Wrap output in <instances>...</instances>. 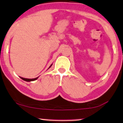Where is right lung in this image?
I'll return each mask as SVG.
<instances>
[{"label":"right lung","instance_id":"right-lung-1","mask_svg":"<svg viewBox=\"0 0 123 123\" xmlns=\"http://www.w3.org/2000/svg\"><path fill=\"white\" fill-rule=\"evenodd\" d=\"M52 66V64L50 66H49V67L48 68V69L49 68L51 67V66ZM22 79H23V80H25V81H26V82H31V81H34V80H37V79L38 78V77H37L36 78H33V79H28V78H22V77H20Z\"/></svg>","mask_w":123,"mask_h":123}]
</instances>
